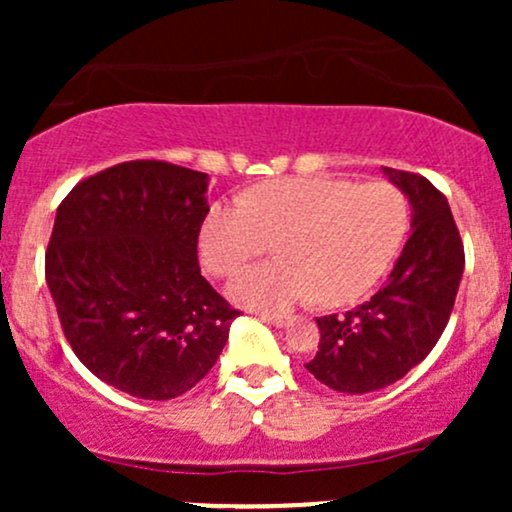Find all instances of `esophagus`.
<instances>
[{"instance_id":"1","label":"esophagus","mask_w":512,"mask_h":512,"mask_svg":"<svg viewBox=\"0 0 512 512\" xmlns=\"http://www.w3.org/2000/svg\"><path fill=\"white\" fill-rule=\"evenodd\" d=\"M262 320L269 322V325H274V327H289L293 317L286 313H274V315H262Z\"/></svg>"}]
</instances>
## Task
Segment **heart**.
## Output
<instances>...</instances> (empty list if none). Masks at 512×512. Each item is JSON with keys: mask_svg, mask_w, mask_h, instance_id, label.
I'll list each match as a JSON object with an SVG mask.
<instances>
[{"mask_svg": "<svg viewBox=\"0 0 512 512\" xmlns=\"http://www.w3.org/2000/svg\"><path fill=\"white\" fill-rule=\"evenodd\" d=\"M409 202L392 182L281 178L255 185L243 202H216L199 226V260L231 276L274 240L276 260L243 269L228 284L233 303L281 310L317 296L354 303L378 284L402 248Z\"/></svg>", "mask_w": 512, "mask_h": 512, "instance_id": "1", "label": "heart"}]
</instances>
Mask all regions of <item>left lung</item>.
<instances>
[{"label":"left lung","mask_w":512,"mask_h":512,"mask_svg":"<svg viewBox=\"0 0 512 512\" xmlns=\"http://www.w3.org/2000/svg\"><path fill=\"white\" fill-rule=\"evenodd\" d=\"M411 204V236L390 279L344 315L317 317L320 344L305 368L344 395H366L419 366L448 325L464 272V248L448 199L426 178L385 168Z\"/></svg>","instance_id":"left-lung-1"}]
</instances>
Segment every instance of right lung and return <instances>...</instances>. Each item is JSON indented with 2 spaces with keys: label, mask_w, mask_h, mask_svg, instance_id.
Here are the masks:
<instances>
[{
  "label": "right lung",
  "mask_w": 512,
  "mask_h": 512,
  "mask_svg": "<svg viewBox=\"0 0 512 512\" xmlns=\"http://www.w3.org/2000/svg\"><path fill=\"white\" fill-rule=\"evenodd\" d=\"M209 175L127 161L74 187L57 207L45 281L76 358L139 399L192 390L240 315L199 272Z\"/></svg>",
  "instance_id": "1"
}]
</instances>
